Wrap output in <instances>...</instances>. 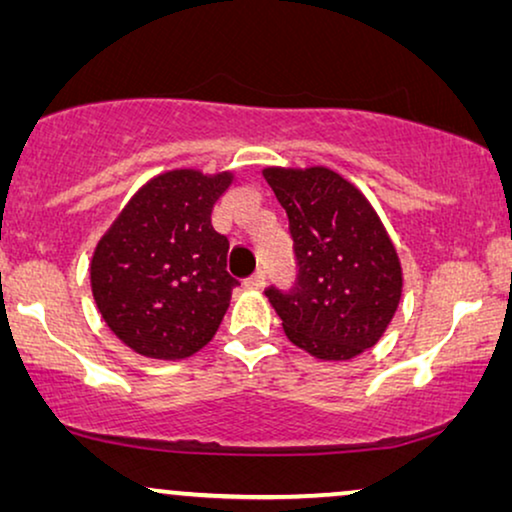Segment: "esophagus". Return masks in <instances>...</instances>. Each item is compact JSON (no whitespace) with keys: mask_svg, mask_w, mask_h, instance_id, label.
<instances>
[{"mask_svg":"<svg viewBox=\"0 0 512 512\" xmlns=\"http://www.w3.org/2000/svg\"><path fill=\"white\" fill-rule=\"evenodd\" d=\"M265 282H268V277H265V270H258L256 275H251L247 279V286H249V289H263Z\"/></svg>","mask_w":512,"mask_h":512,"instance_id":"esophagus-1","label":"esophagus"}]
</instances>
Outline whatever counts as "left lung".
<instances>
[{
	"label": "left lung",
	"instance_id": "obj_1",
	"mask_svg": "<svg viewBox=\"0 0 512 512\" xmlns=\"http://www.w3.org/2000/svg\"><path fill=\"white\" fill-rule=\"evenodd\" d=\"M289 216L298 275L270 298L293 345L345 361L387 331L401 300L396 249L370 202L326 167L263 172Z\"/></svg>",
	"mask_w": 512,
	"mask_h": 512
}]
</instances>
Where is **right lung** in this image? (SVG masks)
<instances>
[{
    "instance_id": "right-lung-1",
    "label": "right lung",
    "mask_w": 512,
    "mask_h": 512,
    "mask_svg": "<svg viewBox=\"0 0 512 512\" xmlns=\"http://www.w3.org/2000/svg\"><path fill=\"white\" fill-rule=\"evenodd\" d=\"M233 174L174 170L151 179L97 244L90 284L107 326L137 354L177 361L219 331L237 279L212 209Z\"/></svg>"
}]
</instances>
